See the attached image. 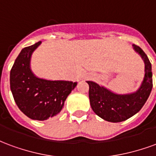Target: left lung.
<instances>
[{
    "label": "left lung",
    "mask_w": 156,
    "mask_h": 156,
    "mask_svg": "<svg viewBox=\"0 0 156 156\" xmlns=\"http://www.w3.org/2000/svg\"><path fill=\"white\" fill-rule=\"evenodd\" d=\"M134 51L144 60V78L137 91L128 94H117L92 81L89 85V100L96 115L108 122L118 123L128 119L137 114L147 101L153 87L151 63L147 55L137 45L133 44Z\"/></svg>",
    "instance_id": "obj_1"
}]
</instances>
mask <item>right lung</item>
Instances as JSON below:
<instances>
[{"label": "right lung", "instance_id": "1", "mask_svg": "<svg viewBox=\"0 0 156 156\" xmlns=\"http://www.w3.org/2000/svg\"><path fill=\"white\" fill-rule=\"evenodd\" d=\"M41 42L23 48L10 73L11 90L16 104L24 115L36 120H46L58 115L77 85L71 81L46 80L33 74L30 68L31 57Z\"/></svg>", "mask_w": 156, "mask_h": 156}]
</instances>
